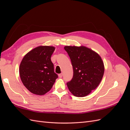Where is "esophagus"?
<instances>
[{"mask_svg":"<svg viewBox=\"0 0 130 130\" xmlns=\"http://www.w3.org/2000/svg\"><path fill=\"white\" fill-rule=\"evenodd\" d=\"M62 76H63L62 73H61V74H58V76H59V77H60V78L62 77Z\"/></svg>","mask_w":130,"mask_h":130,"instance_id":"34e87169","label":"esophagus"}]
</instances>
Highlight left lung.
<instances>
[{
  "mask_svg": "<svg viewBox=\"0 0 130 130\" xmlns=\"http://www.w3.org/2000/svg\"><path fill=\"white\" fill-rule=\"evenodd\" d=\"M73 68V76L67 83L74 96L84 97L96 89L103 78L104 64L99 54L84 46H65Z\"/></svg>",
  "mask_w": 130,
  "mask_h": 130,
  "instance_id": "1",
  "label": "left lung"
}]
</instances>
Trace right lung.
Wrapping results in <instances>:
<instances>
[{"mask_svg":"<svg viewBox=\"0 0 130 130\" xmlns=\"http://www.w3.org/2000/svg\"><path fill=\"white\" fill-rule=\"evenodd\" d=\"M55 47L39 46L27 53L19 66L21 79L30 92L44 95L52 88L56 78L51 56Z\"/></svg>","mask_w":130,"mask_h":130,"instance_id":"obj_1","label":"right lung"}]
</instances>
